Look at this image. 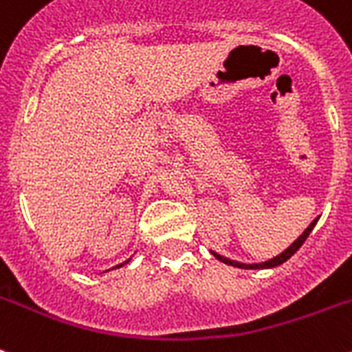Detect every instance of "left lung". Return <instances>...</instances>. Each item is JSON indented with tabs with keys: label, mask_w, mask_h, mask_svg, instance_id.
Listing matches in <instances>:
<instances>
[{
	"label": "left lung",
	"mask_w": 352,
	"mask_h": 352,
	"mask_svg": "<svg viewBox=\"0 0 352 352\" xmlns=\"http://www.w3.org/2000/svg\"><path fill=\"white\" fill-rule=\"evenodd\" d=\"M316 221H318V219H315V221L311 222V224H309V228H307V230H305L304 233H302V235H300L298 239H296V241L293 242V244H291L289 248H287V250H285V251H282V253H280V255H276L275 258L267 260V262H262V264H241V262H235V260H230V258H226V256L217 255V253H213V255H215L217 258L221 260V262H224V264L235 265V267H242V270H260V267H264V270H265V267H275V265L284 264L285 260H287V258H291V256L295 255L296 251L300 250V245L304 244V242H305V239H307V236H309V233H311V231H313V228H315Z\"/></svg>",
	"instance_id": "8db88e82"
}]
</instances>
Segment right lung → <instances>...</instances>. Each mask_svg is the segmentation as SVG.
<instances>
[{
  "instance_id": "right-lung-1",
  "label": "right lung",
  "mask_w": 352,
  "mask_h": 352,
  "mask_svg": "<svg viewBox=\"0 0 352 352\" xmlns=\"http://www.w3.org/2000/svg\"><path fill=\"white\" fill-rule=\"evenodd\" d=\"M126 262H128V260H126ZM126 262H122V264H119V265H116V267H121V265H124V264H126Z\"/></svg>"
}]
</instances>
